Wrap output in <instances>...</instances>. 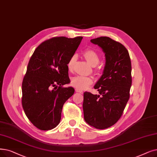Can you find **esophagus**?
<instances>
[{"instance_id": "34e87169", "label": "esophagus", "mask_w": 157, "mask_h": 157, "mask_svg": "<svg viewBox=\"0 0 157 157\" xmlns=\"http://www.w3.org/2000/svg\"><path fill=\"white\" fill-rule=\"evenodd\" d=\"M76 92H78V93H80V94H83V92L82 90H80V89H78V88H76Z\"/></svg>"}]
</instances>
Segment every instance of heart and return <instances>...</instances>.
<instances>
[{
  "instance_id": "b5f03b06",
  "label": "heart",
  "mask_w": 157,
  "mask_h": 157,
  "mask_svg": "<svg viewBox=\"0 0 157 157\" xmlns=\"http://www.w3.org/2000/svg\"><path fill=\"white\" fill-rule=\"evenodd\" d=\"M83 56L86 59L88 63L91 66H96L98 65L100 61V57L98 53L94 49H87L84 51ZM77 59L76 54H73L71 56L69 59L68 60L67 63V68L70 71H72L74 69V66ZM93 83V80L90 77L78 76L72 79L71 84L75 88H78L80 90H84L87 88Z\"/></svg>"
}]
</instances>
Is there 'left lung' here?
Instances as JSON below:
<instances>
[{
  "instance_id": "obj_1",
  "label": "left lung",
  "mask_w": 157,
  "mask_h": 157,
  "mask_svg": "<svg viewBox=\"0 0 157 157\" xmlns=\"http://www.w3.org/2000/svg\"><path fill=\"white\" fill-rule=\"evenodd\" d=\"M90 41L105 53L106 65L94 86L99 94L84 92V119L89 125L103 129L115 124L123 113L132 82V63L128 50L120 42L107 36Z\"/></svg>"
}]
</instances>
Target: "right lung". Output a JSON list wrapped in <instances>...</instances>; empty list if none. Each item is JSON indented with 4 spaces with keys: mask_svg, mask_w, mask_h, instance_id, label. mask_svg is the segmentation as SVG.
Masks as SVG:
<instances>
[{
    "mask_svg": "<svg viewBox=\"0 0 157 157\" xmlns=\"http://www.w3.org/2000/svg\"><path fill=\"white\" fill-rule=\"evenodd\" d=\"M82 36L53 37L34 51L22 85V105L27 117L40 130H50L59 123L62 108L74 93L67 63Z\"/></svg>",
    "mask_w": 157,
    "mask_h": 157,
    "instance_id": "obj_1",
    "label": "right lung"
}]
</instances>
